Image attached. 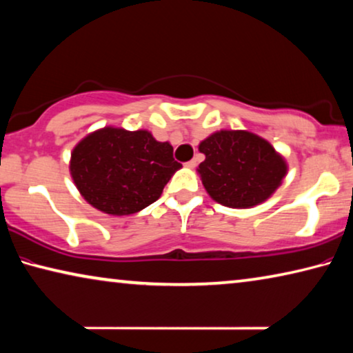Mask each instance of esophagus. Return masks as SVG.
I'll use <instances>...</instances> for the list:
<instances>
[{
	"label": "esophagus",
	"mask_w": 353,
	"mask_h": 353,
	"mask_svg": "<svg viewBox=\"0 0 353 353\" xmlns=\"http://www.w3.org/2000/svg\"><path fill=\"white\" fill-rule=\"evenodd\" d=\"M185 166H187V168H194V166H196V160H190V161H187Z\"/></svg>",
	"instance_id": "1"
}]
</instances>
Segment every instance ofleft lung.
<instances>
[{
	"label": "left lung",
	"mask_w": 353,
	"mask_h": 353,
	"mask_svg": "<svg viewBox=\"0 0 353 353\" xmlns=\"http://www.w3.org/2000/svg\"><path fill=\"white\" fill-rule=\"evenodd\" d=\"M199 150L205 155L198 172L207 193L234 209L265 201L286 176V163L275 149L250 132H216Z\"/></svg>",
	"instance_id": "8db88e82"
}]
</instances>
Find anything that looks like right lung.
<instances>
[{
	"label": "right lung",
	"instance_id": "obj_1",
	"mask_svg": "<svg viewBox=\"0 0 353 353\" xmlns=\"http://www.w3.org/2000/svg\"><path fill=\"white\" fill-rule=\"evenodd\" d=\"M181 166L170 143L157 141L146 130L111 127L78 143L70 160L77 188L110 215L137 214L155 203Z\"/></svg>",
	"mask_w": 353,
	"mask_h": 353
}]
</instances>
